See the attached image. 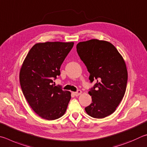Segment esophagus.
<instances>
[{"instance_id":"esophagus-1","label":"esophagus","mask_w":147,"mask_h":147,"mask_svg":"<svg viewBox=\"0 0 147 147\" xmlns=\"http://www.w3.org/2000/svg\"><path fill=\"white\" fill-rule=\"evenodd\" d=\"M81 93H82L81 90H78V92H74V96H79V95L81 94Z\"/></svg>"}]
</instances>
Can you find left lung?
<instances>
[{
	"instance_id": "obj_1",
	"label": "left lung",
	"mask_w": 147,
	"mask_h": 147,
	"mask_svg": "<svg viewBox=\"0 0 147 147\" xmlns=\"http://www.w3.org/2000/svg\"><path fill=\"white\" fill-rule=\"evenodd\" d=\"M76 48L90 73V81H97L88 92L92 102L85 111L97 119L109 116L115 112L125 94L128 72L124 59L108 41L91 39L79 42Z\"/></svg>"
}]
</instances>
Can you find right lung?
<instances>
[{
  "instance_id": "add662e5",
  "label": "right lung",
  "mask_w": 147,
  "mask_h": 147,
  "mask_svg": "<svg viewBox=\"0 0 147 147\" xmlns=\"http://www.w3.org/2000/svg\"><path fill=\"white\" fill-rule=\"evenodd\" d=\"M74 42L37 43L31 48L20 68L22 93L40 117L55 120L63 116L71 99L69 91L52 84L60 76V68Z\"/></svg>"
}]
</instances>
